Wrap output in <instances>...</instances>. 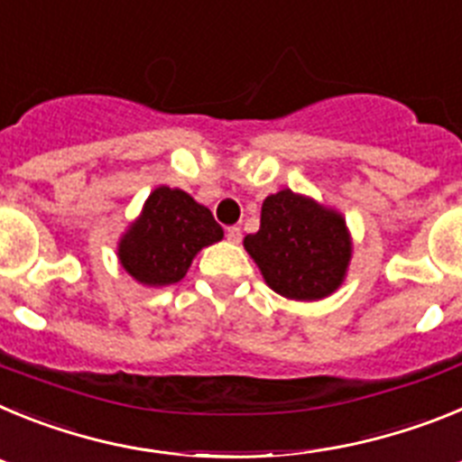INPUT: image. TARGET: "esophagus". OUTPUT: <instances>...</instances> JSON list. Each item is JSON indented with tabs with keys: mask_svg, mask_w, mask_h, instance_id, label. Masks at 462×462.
Listing matches in <instances>:
<instances>
[{
	"mask_svg": "<svg viewBox=\"0 0 462 462\" xmlns=\"http://www.w3.org/2000/svg\"><path fill=\"white\" fill-rule=\"evenodd\" d=\"M226 240H228V243L238 245L240 240H243V231H240V226H228L226 228Z\"/></svg>",
	"mask_w": 462,
	"mask_h": 462,
	"instance_id": "1",
	"label": "esophagus"
}]
</instances>
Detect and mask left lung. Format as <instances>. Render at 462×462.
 Instances as JSON below:
<instances>
[{
    "mask_svg": "<svg viewBox=\"0 0 462 462\" xmlns=\"http://www.w3.org/2000/svg\"><path fill=\"white\" fill-rule=\"evenodd\" d=\"M243 245L273 291L308 303L342 287L354 252L342 212L291 189L266 196L259 231Z\"/></svg>",
    "mask_w": 462,
    "mask_h": 462,
    "instance_id": "8db88e82",
    "label": "left lung"
}]
</instances>
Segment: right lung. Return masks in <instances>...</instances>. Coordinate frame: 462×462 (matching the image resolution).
I'll return each instance as SVG.
<instances>
[{
	"mask_svg": "<svg viewBox=\"0 0 462 462\" xmlns=\"http://www.w3.org/2000/svg\"><path fill=\"white\" fill-rule=\"evenodd\" d=\"M222 238V226L206 206L162 185L150 191L141 215L117 240V259L143 287H169L187 275L203 247Z\"/></svg>",
	"mask_w": 462,
	"mask_h": 462,
	"instance_id": "1",
	"label": "right lung"
}]
</instances>
